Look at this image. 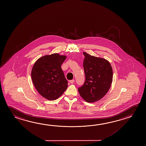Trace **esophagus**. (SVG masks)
Here are the masks:
<instances>
[{"instance_id":"obj_1","label":"esophagus","mask_w":146,"mask_h":146,"mask_svg":"<svg viewBox=\"0 0 146 146\" xmlns=\"http://www.w3.org/2000/svg\"><path fill=\"white\" fill-rule=\"evenodd\" d=\"M74 82H75V80H74V79L70 80V84H73L74 83Z\"/></svg>"}]
</instances>
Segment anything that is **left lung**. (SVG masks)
I'll use <instances>...</instances> for the list:
<instances>
[{"mask_svg": "<svg viewBox=\"0 0 146 146\" xmlns=\"http://www.w3.org/2000/svg\"><path fill=\"white\" fill-rule=\"evenodd\" d=\"M83 54L86 80L78 91L84 100L92 103L100 100L110 90L113 77L112 67L105 59L84 52Z\"/></svg>", "mask_w": 146, "mask_h": 146, "instance_id": "1", "label": "left lung"}]
</instances>
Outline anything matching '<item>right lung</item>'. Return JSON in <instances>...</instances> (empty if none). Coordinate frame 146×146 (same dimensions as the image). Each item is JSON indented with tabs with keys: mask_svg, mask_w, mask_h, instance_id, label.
I'll return each mask as SVG.
<instances>
[{
	"mask_svg": "<svg viewBox=\"0 0 146 146\" xmlns=\"http://www.w3.org/2000/svg\"><path fill=\"white\" fill-rule=\"evenodd\" d=\"M66 56L58 53L43 56L35 63L31 76L38 93L49 100H54L64 93L68 81L61 68Z\"/></svg>",
	"mask_w": 146,
	"mask_h": 146,
	"instance_id": "1",
	"label": "right lung"
}]
</instances>
